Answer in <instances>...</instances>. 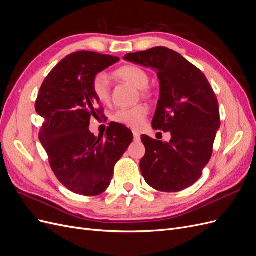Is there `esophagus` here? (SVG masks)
Listing matches in <instances>:
<instances>
[{"label":"esophagus","instance_id":"obj_1","mask_svg":"<svg viewBox=\"0 0 256 256\" xmlns=\"http://www.w3.org/2000/svg\"><path fill=\"white\" fill-rule=\"evenodd\" d=\"M134 141H140L141 140V136L136 131H134Z\"/></svg>","mask_w":256,"mask_h":256}]
</instances>
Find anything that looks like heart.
Here are the masks:
<instances>
[{
  "label": "heart",
  "mask_w": 256,
  "mask_h": 256,
  "mask_svg": "<svg viewBox=\"0 0 256 256\" xmlns=\"http://www.w3.org/2000/svg\"><path fill=\"white\" fill-rule=\"evenodd\" d=\"M113 76L115 79L131 84L136 88L140 90L142 97L148 96L150 92L147 86L150 84V76L141 67L136 65H124L113 72ZM92 92L100 104H108L110 102V84L108 76L104 74H97L92 78ZM147 114H148L147 108L143 104H138L134 108L116 111L112 116V120L124 126L132 129H140L143 126Z\"/></svg>",
  "instance_id": "b5f03b06"
}]
</instances>
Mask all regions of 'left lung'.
Masks as SVG:
<instances>
[{"instance_id":"8db88e82","label":"left lung","mask_w":256,"mask_h":256,"mask_svg":"<svg viewBox=\"0 0 256 256\" xmlns=\"http://www.w3.org/2000/svg\"><path fill=\"white\" fill-rule=\"evenodd\" d=\"M124 60L154 69L160 96L152 125L170 131V142L142 136L145 156L140 168L145 182L162 192L190 187L212 158L220 112L205 74L180 53L166 47L129 53Z\"/></svg>"}]
</instances>
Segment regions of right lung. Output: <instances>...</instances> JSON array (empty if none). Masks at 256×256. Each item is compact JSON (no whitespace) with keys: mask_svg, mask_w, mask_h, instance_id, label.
Instances as JSON below:
<instances>
[{"mask_svg":"<svg viewBox=\"0 0 256 256\" xmlns=\"http://www.w3.org/2000/svg\"><path fill=\"white\" fill-rule=\"evenodd\" d=\"M118 58L92 51L69 54L54 67L42 84L35 110L44 118L40 140L54 175L76 194H102L113 177L114 166L134 136L113 124L104 136L92 134L90 120L102 115L92 92V81Z\"/></svg>","mask_w":256,"mask_h":256,"instance_id":"add662e5","label":"right lung"}]
</instances>
